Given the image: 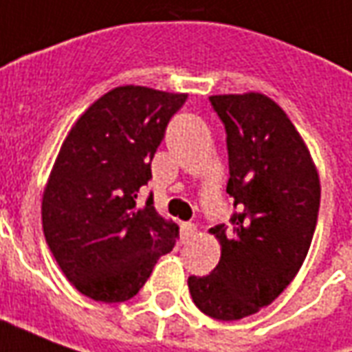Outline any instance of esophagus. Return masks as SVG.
Wrapping results in <instances>:
<instances>
[{"label": "esophagus", "instance_id": "1", "mask_svg": "<svg viewBox=\"0 0 352 352\" xmlns=\"http://www.w3.org/2000/svg\"><path fill=\"white\" fill-rule=\"evenodd\" d=\"M182 241L184 243H188V241H191L193 236H195L197 233V228L193 226V223H182Z\"/></svg>", "mask_w": 352, "mask_h": 352}]
</instances>
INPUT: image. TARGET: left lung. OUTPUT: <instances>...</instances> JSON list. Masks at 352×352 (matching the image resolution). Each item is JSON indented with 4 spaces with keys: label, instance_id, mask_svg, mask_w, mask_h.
<instances>
[{
    "label": "left lung",
    "instance_id": "1",
    "mask_svg": "<svg viewBox=\"0 0 352 352\" xmlns=\"http://www.w3.org/2000/svg\"><path fill=\"white\" fill-rule=\"evenodd\" d=\"M226 124L233 231L210 229L221 246L210 275L189 276L193 303L216 320L258 313L283 294L307 258L320 180L284 109L261 92L210 96Z\"/></svg>",
    "mask_w": 352,
    "mask_h": 352
}]
</instances>
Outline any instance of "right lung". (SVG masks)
Returning <instances> with one entry per match:
<instances>
[{
	"mask_svg": "<svg viewBox=\"0 0 352 352\" xmlns=\"http://www.w3.org/2000/svg\"><path fill=\"white\" fill-rule=\"evenodd\" d=\"M188 94L140 85L116 87L77 119L52 164L41 203L47 244L62 273L87 298H134L174 248L178 226L149 195L151 159Z\"/></svg>",
	"mask_w": 352,
	"mask_h": 352,
	"instance_id": "add662e5",
	"label": "right lung"
}]
</instances>
